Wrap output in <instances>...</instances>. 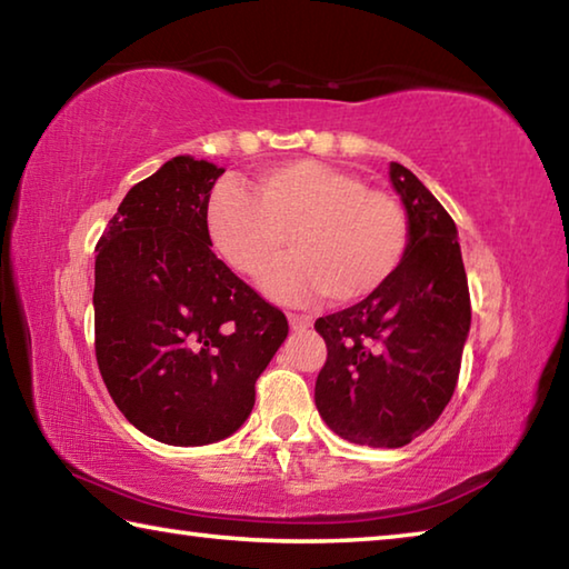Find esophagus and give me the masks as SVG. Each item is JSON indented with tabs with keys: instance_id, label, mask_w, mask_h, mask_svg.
<instances>
[{
	"instance_id": "obj_1",
	"label": "esophagus",
	"mask_w": 569,
	"mask_h": 569,
	"mask_svg": "<svg viewBox=\"0 0 569 569\" xmlns=\"http://www.w3.org/2000/svg\"><path fill=\"white\" fill-rule=\"evenodd\" d=\"M288 323H291V329H308L311 326V316L288 311Z\"/></svg>"
}]
</instances>
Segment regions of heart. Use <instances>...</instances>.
Instances as JSON below:
<instances>
[{
    "label": "heart",
    "instance_id": "heart-1",
    "mask_svg": "<svg viewBox=\"0 0 569 569\" xmlns=\"http://www.w3.org/2000/svg\"><path fill=\"white\" fill-rule=\"evenodd\" d=\"M206 230L216 253L243 276L271 263L288 236L296 256L263 276L266 291L278 298L323 293L331 303L371 296L409 248V216L397 198L319 160L263 170L253 196L236 182L218 186Z\"/></svg>",
    "mask_w": 569,
    "mask_h": 569
}]
</instances>
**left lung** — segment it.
I'll list each match as a JSON object with an SVG mask.
<instances>
[{"label": "left lung", "mask_w": 569, "mask_h": 569, "mask_svg": "<svg viewBox=\"0 0 569 569\" xmlns=\"http://www.w3.org/2000/svg\"><path fill=\"white\" fill-rule=\"evenodd\" d=\"M409 216V248L381 288L321 316L316 407L353 445L397 449L435 423L457 389L471 303L457 226L409 168L391 162Z\"/></svg>", "instance_id": "obj_1"}]
</instances>
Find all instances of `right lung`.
<instances>
[{
    "mask_svg": "<svg viewBox=\"0 0 569 569\" xmlns=\"http://www.w3.org/2000/svg\"><path fill=\"white\" fill-rule=\"evenodd\" d=\"M223 168L178 156L132 186L98 240L94 356L112 401L172 447L226 439L288 333L283 311L210 250Z\"/></svg>",
    "mask_w": 569,
    "mask_h": 569,
    "instance_id": "right-lung-1",
    "label": "right lung"
}]
</instances>
